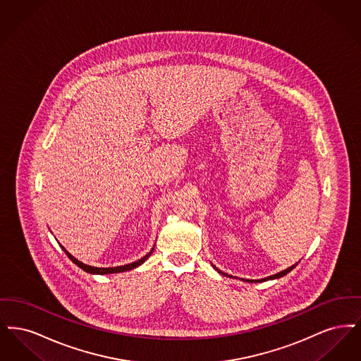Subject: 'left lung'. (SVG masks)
<instances>
[{
  "mask_svg": "<svg viewBox=\"0 0 361 361\" xmlns=\"http://www.w3.org/2000/svg\"><path fill=\"white\" fill-rule=\"evenodd\" d=\"M298 264H299V262L293 264V265L290 267V268H287V269H284V271H281V272H279V274H276V275L268 276V277H264V279H257V280H253V279H250V280H249V279H246V280H245V279H243V281H247V283H262V281H268V280H275V279H280V277H283V276H286L287 274H290L292 269H293V268H295ZM212 267H214V269H215V271H218V274H222V275L228 276L227 274H224L222 271H219V269H218L215 265H212ZM230 277H231V276H230Z\"/></svg>",
  "mask_w": 361,
  "mask_h": 361,
  "instance_id": "1",
  "label": "left lung"
}]
</instances>
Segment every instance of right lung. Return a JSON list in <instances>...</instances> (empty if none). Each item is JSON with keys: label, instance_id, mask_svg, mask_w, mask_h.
<instances>
[{"label": "right lung", "instance_id": "1", "mask_svg": "<svg viewBox=\"0 0 361 361\" xmlns=\"http://www.w3.org/2000/svg\"><path fill=\"white\" fill-rule=\"evenodd\" d=\"M62 249H63V252L66 253V256L78 267V268H81L82 271H85L87 274H90V275H109V274H121V272H127V271H131V269H134V268H137L139 265H142L147 258L152 256V253H153V250H154V247L146 255V256H143L142 258H139L137 261L135 262H131V264H127V265H121V267H114V268H96V267H90V265H86L84 262H81V261H78L77 258L73 257L71 255H70L69 252L63 247V246H61Z\"/></svg>", "mask_w": 361, "mask_h": 361}]
</instances>
